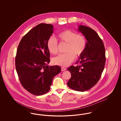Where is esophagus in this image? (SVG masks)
Masks as SVG:
<instances>
[{
  "label": "esophagus",
  "mask_w": 121,
  "mask_h": 121,
  "mask_svg": "<svg viewBox=\"0 0 121 121\" xmlns=\"http://www.w3.org/2000/svg\"><path fill=\"white\" fill-rule=\"evenodd\" d=\"M66 68H64V67H62V68H61V70H62V71H65V70H66Z\"/></svg>",
  "instance_id": "esophagus-1"
}]
</instances>
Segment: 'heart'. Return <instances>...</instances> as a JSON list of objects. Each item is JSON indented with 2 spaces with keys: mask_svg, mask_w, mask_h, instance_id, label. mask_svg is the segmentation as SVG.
<instances>
[{
  "mask_svg": "<svg viewBox=\"0 0 121 121\" xmlns=\"http://www.w3.org/2000/svg\"><path fill=\"white\" fill-rule=\"evenodd\" d=\"M58 37L61 42L67 43L65 50L67 53L53 58L52 62L55 65L67 67L74 61L75 56L79 57L84 52L86 41L83 35L77 34L70 30L61 32L58 34ZM47 46L49 52L52 54L55 55L58 53V41L55 38L50 37L47 41Z\"/></svg>",
  "mask_w": 121,
  "mask_h": 121,
  "instance_id": "b5f03b06",
  "label": "heart"
}]
</instances>
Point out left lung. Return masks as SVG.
Returning <instances> with one entry per match:
<instances>
[{
    "label": "left lung",
    "mask_w": 121,
    "mask_h": 121,
    "mask_svg": "<svg viewBox=\"0 0 121 121\" xmlns=\"http://www.w3.org/2000/svg\"><path fill=\"white\" fill-rule=\"evenodd\" d=\"M78 31L85 36L86 45L76 62L77 65L68 69L71 77L67 84L75 91L84 92L96 85L101 78L106 62L105 49L103 41L93 29L80 25Z\"/></svg>",
    "instance_id": "left-lung-1"
}]
</instances>
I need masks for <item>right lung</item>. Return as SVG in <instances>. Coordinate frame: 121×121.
I'll return each instance as SVG.
<instances>
[{
    "label": "right lung",
    "instance_id": "obj_1",
    "mask_svg": "<svg viewBox=\"0 0 121 121\" xmlns=\"http://www.w3.org/2000/svg\"><path fill=\"white\" fill-rule=\"evenodd\" d=\"M52 24L40 23L25 35L17 47L15 67L19 81L30 93L39 96L48 92L54 77L61 71L49 67L50 52L47 41L53 33Z\"/></svg>",
    "mask_w": 121,
    "mask_h": 121
}]
</instances>
